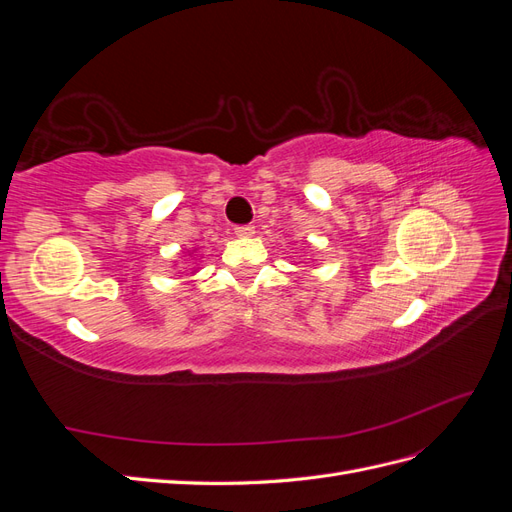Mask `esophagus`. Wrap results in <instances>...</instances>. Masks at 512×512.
<instances>
[{
  "label": "esophagus",
  "instance_id": "esophagus-1",
  "mask_svg": "<svg viewBox=\"0 0 512 512\" xmlns=\"http://www.w3.org/2000/svg\"><path fill=\"white\" fill-rule=\"evenodd\" d=\"M254 226L252 224H241L235 228V235L241 237V239H247V237H254Z\"/></svg>",
  "mask_w": 512,
  "mask_h": 512
}]
</instances>
